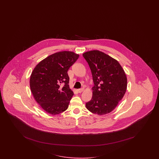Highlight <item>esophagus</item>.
Masks as SVG:
<instances>
[{
	"mask_svg": "<svg viewBox=\"0 0 159 159\" xmlns=\"http://www.w3.org/2000/svg\"><path fill=\"white\" fill-rule=\"evenodd\" d=\"M84 91V89L83 88H82V89H78L77 90V92H79V93H81L82 92Z\"/></svg>",
	"mask_w": 159,
	"mask_h": 159,
	"instance_id": "esophagus-1",
	"label": "esophagus"
}]
</instances>
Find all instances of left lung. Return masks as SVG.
Masks as SVG:
<instances>
[{
  "instance_id": "1",
  "label": "left lung",
  "mask_w": 159,
  "mask_h": 159,
  "mask_svg": "<svg viewBox=\"0 0 159 159\" xmlns=\"http://www.w3.org/2000/svg\"><path fill=\"white\" fill-rule=\"evenodd\" d=\"M92 71L94 86L92 100L86 104L92 113L103 116L113 111L125 95L127 77L114 58L98 50L83 54Z\"/></svg>"
}]
</instances>
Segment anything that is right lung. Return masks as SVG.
I'll return each instance as SVG.
<instances>
[{"label": "right lung", "mask_w": 159, "mask_h": 159, "mask_svg": "<svg viewBox=\"0 0 159 159\" xmlns=\"http://www.w3.org/2000/svg\"><path fill=\"white\" fill-rule=\"evenodd\" d=\"M79 55L61 51L43 59L34 67L30 79L34 98L43 110L51 115L66 111L74 93L70 89L67 71ZM64 82L63 87L60 86Z\"/></svg>", "instance_id": "right-lung-1"}]
</instances>
